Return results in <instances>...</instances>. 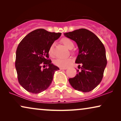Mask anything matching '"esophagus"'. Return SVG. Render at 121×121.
<instances>
[{
    "label": "esophagus",
    "mask_w": 121,
    "mask_h": 121,
    "mask_svg": "<svg viewBox=\"0 0 121 121\" xmlns=\"http://www.w3.org/2000/svg\"><path fill=\"white\" fill-rule=\"evenodd\" d=\"M59 69H60V70H66V69H67V68H62V67H60V68H59Z\"/></svg>",
    "instance_id": "1"
}]
</instances>
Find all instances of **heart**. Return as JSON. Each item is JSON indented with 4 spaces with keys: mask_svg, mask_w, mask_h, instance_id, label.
Masks as SVG:
<instances>
[{
    "mask_svg": "<svg viewBox=\"0 0 121 121\" xmlns=\"http://www.w3.org/2000/svg\"><path fill=\"white\" fill-rule=\"evenodd\" d=\"M62 42L64 45L66 46L68 48L72 49L74 46L73 42L70 39L67 38H64L62 39ZM48 54L51 57H53V44L51 45L48 49ZM71 62V59L70 58H64V59H57L54 61V63L58 67L65 68L69 65Z\"/></svg>",
    "mask_w": 121,
    "mask_h": 121,
    "instance_id": "b5f03b06",
    "label": "heart"
}]
</instances>
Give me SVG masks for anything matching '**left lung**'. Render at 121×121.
<instances>
[{
    "mask_svg": "<svg viewBox=\"0 0 121 121\" xmlns=\"http://www.w3.org/2000/svg\"><path fill=\"white\" fill-rule=\"evenodd\" d=\"M64 35L77 43L79 53L75 63L79 64L75 77L69 82L75 90L89 92L101 82L107 65L106 50L100 39L85 29L64 33Z\"/></svg>",
    "mask_w": 121,
    "mask_h": 121,
    "instance_id": "left-lung-1",
    "label": "left lung"
}]
</instances>
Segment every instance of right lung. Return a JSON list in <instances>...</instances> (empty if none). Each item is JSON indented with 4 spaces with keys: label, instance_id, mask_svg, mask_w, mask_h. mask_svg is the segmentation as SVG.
Wrapping results in <instances>:
<instances>
[{
    "label": "right lung",
    "instance_id": "1",
    "mask_svg": "<svg viewBox=\"0 0 121 121\" xmlns=\"http://www.w3.org/2000/svg\"><path fill=\"white\" fill-rule=\"evenodd\" d=\"M61 34L39 29L30 32L20 42L15 68L19 84L27 91L40 93L52 83L54 73L59 69L47 59L48 49ZM43 65L48 68L42 69Z\"/></svg>",
    "mask_w": 121,
    "mask_h": 121
}]
</instances>
